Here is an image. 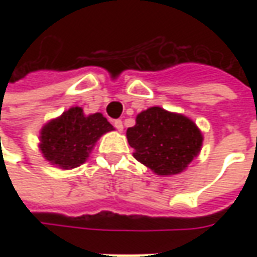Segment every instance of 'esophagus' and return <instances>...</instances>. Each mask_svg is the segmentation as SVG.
<instances>
[{"label":"esophagus","instance_id":"1","mask_svg":"<svg viewBox=\"0 0 257 257\" xmlns=\"http://www.w3.org/2000/svg\"><path fill=\"white\" fill-rule=\"evenodd\" d=\"M113 124L118 132H123V121H121V120H114Z\"/></svg>","mask_w":257,"mask_h":257}]
</instances>
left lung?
Returning <instances> with one entry per match:
<instances>
[{"instance_id": "left-lung-1", "label": "left lung", "mask_w": 257, "mask_h": 257, "mask_svg": "<svg viewBox=\"0 0 257 257\" xmlns=\"http://www.w3.org/2000/svg\"><path fill=\"white\" fill-rule=\"evenodd\" d=\"M125 136L134 159L163 177L184 172L203 146L202 132L192 118L157 105L137 114Z\"/></svg>"}]
</instances>
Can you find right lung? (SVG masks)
<instances>
[{"instance_id": "obj_1", "label": "right lung", "mask_w": 257, "mask_h": 257, "mask_svg": "<svg viewBox=\"0 0 257 257\" xmlns=\"http://www.w3.org/2000/svg\"><path fill=\"white\" fill-rule=\"evenodd\" d=\"M113 130L101 113L87 115L81 107H71L43 125L38 149L50 164L71 170L85 163L97 140Z\"/></svg>"}]
</instances>
